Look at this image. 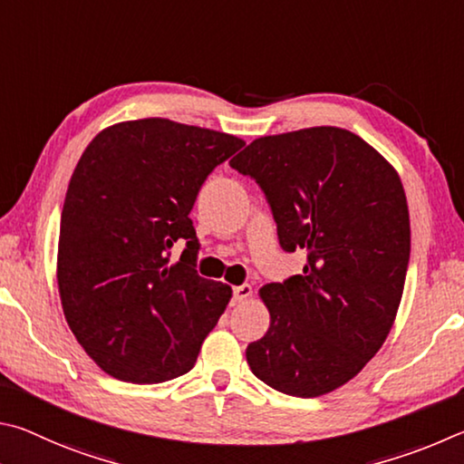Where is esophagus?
I'll use <instances>...</instances> for the list:
<instances>
[{"mask_svg":"<svg viewBox=\"0 0 464 464\" xmlns=\"http://www.w3.org/2000/svg\"><path fill=\"white\" fill-rule=\"evenodd\" d=\"M250 295H253V287L250 285H238V287H234V304H240V302H245V299H248Z\"/></svg>","mask_w":464,"mask_h":464,"instance_id":"34e87169","label":"esophagus"}]
</instances>
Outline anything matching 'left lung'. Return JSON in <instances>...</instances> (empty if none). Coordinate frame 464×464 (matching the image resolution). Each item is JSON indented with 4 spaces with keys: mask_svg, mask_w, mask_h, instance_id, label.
Here are the masks:
<instances>
[{
    "mask_svg": "<svg viewBox=\"0 0 464 464\" xmlns=\"http://www.w3.org/2000/svg\"><path fill=\"white\" fill-rule=\"evenodd\" d=\"M265 191L279 245L305 250L302 275L258 295L271 326L250 343V371L294 397H320L379 353L401 304L410 211L397 170L336 126L263 136L230 160Z\"/></svg>",
    "mask_w": 464,
    "mask_h": 464,
    "instance_id": "8db88e82",
    "label": "left lung"
}]
</instances>
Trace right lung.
<instances>
[{"instance_id":"right-lung-1","label":"right lung","mask_w":464,"mask_h":464,"mask_svg":"<svg viewBox=\"0 0 464 464\" xmlns=\"http://www.w3.org/2000/svg\"><path fill=\"white\" fill-rule=\"evenodd\" d=\"M245 140L165 118L120 121L81 154L61 214L56 281L64 318L97 367L130 383L193 369L230 285L195 271L189 211ZM186 250L177 264L168 250Z\"/></svg>"}]
</instances>
